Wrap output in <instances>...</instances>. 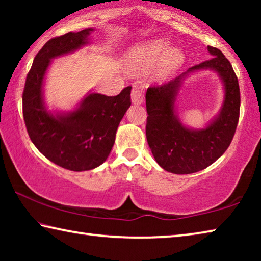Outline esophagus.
Instances as JSON below:
<instances>
[{"instance_id":"obj_1","label":"esophagus","mask_w":261,"mask_h":261,"mask_svg":"<svg viewBox=\"0 0 261 261\" xmlns=\"http://www.w3.org/2000/svg\"><path fill=\"white\" fill-rule=\"evenodd\" d=\"M131 101L134 103H137V105H140L144 101V93L139 87H136V86L132 87Z\"/></svg>"}]
</instances>
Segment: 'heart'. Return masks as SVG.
Returning a JSON list of instances; mask_svg holds the SVG:
<instances>
[{
	"instance_id": "1",
	"label": "heart",
	"mask_w": 261,
	"mask_h": 261,
	"mask_svg": "<svg viewBox=\"0 0 261 261\" xmlns=\"http://www.w3.org/2000/svg\"><path fill=\"white\" fill-rule=\"evenodd\" d=\"M183 53L178 48H168V42L162 39L139 43L134 47L126 59V68L131 72H145L158 62L154 77L166 78L182 65Z\"/></svg>"
}]
</instances>
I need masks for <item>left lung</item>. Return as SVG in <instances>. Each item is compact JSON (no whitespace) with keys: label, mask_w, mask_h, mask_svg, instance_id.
<instances>
[{"label":"left lung","mask_w":261,"mask_h":261,"mask_svg":"<svg viewBox=\"0 0 261 261\" xmlns=\"http://www.w3.org/2000/svg\"><path fill=\"white\" fill-rule=\"evenodd\" d=\"M212 59L190 68L187 72L146 92V138L156 162L173 174H192L205 169L227 151L240 118L241 93L230 62L215 47H207ZM210 68L219 73L225 85V101L218 117L201 130L180 123L174 112L175 96L181 81L197 69Z\"/></svg>","instance_id":"obj_1"}]
</instances>
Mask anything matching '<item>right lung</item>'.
Returning a JSON list of instances; mask_svg holds the SVG:
<instances>
[{"instance_id":"right-lung-1","label":"right lung","mask_w":261,"mask_h":261,"mask_svg":"<svg viewBox=\"0 0 261 261\" xmlns=\"http://www.w3.org/2000/svg\"><path fill=\"white\" fill-rule=\"evenodd\" d=\"M93 29L50 39L33 60L23 92V115L34 146L48 160L72 171L91 170L107 160L116 130L131 105V86L118 95L91 93L70 113L53 115L43 103L42 83L50 60L88 43Z\"/></svg>"}]
</instances>
